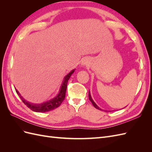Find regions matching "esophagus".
<instances>
[{"label": "esophagus", "mask_w": 152, "mask_h": 152, "mask_svg": "<svg viewBox=\"0 0 152 152\" xmlns=\"http://www.w3.org/2000/svg\"><path fill=\"white\" fill-rule=\"evenodd\" d=\"M82 65H86V61H83V62H82Z\"/></svg>", "instance_id": "1"}]
</instances>
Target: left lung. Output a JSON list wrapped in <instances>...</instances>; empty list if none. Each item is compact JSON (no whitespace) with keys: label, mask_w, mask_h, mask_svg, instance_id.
<instances>
[{"label":"left lung","mask_w":152,"mask_h":152,"mask_svg":"<svg viewBox=\"0 0 152 152\" xmlns=\"http://www.w3.org/2000/svg\"><path fill=\"white\" fill-rule=\"evenodd\" d=\"M89 100L91 102L92 104H93V106H94V107L96 108H97V109H98V110H102L99 107H98V106L94 102V101L93 100V99L91 98V94H90V92H89Z\"/></svg>","instance_id":"8db88e82"}]
</instances>
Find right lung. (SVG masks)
Wrapping results in <instances>:
<instances>
[{"label":"right lung","instance_id":"obj_1","mask_svg":"<svg viewBox=\"0 0 152 152\" xmlns=\"http://www.w3.org/2000/svg\"><path fill=\"white\" fill-rule=\"evenodd\" d=\"M75 70H72L70 73L67 74L65 79H64L63 82L61 87L60 91H59V94L56 96V97L54 98L53 99H50L49 101H48L46 102H44L42 104H33L30 103L28 102H26L23 98L22 96L20 95L17 90H16V93L19 95L20 98L22 100V102L24 103L25 105H26L27 107H28L32 111L36 112H49L50 110H53L55 108L59 107V106L61 105L62 102H63L64 99L65 98V94H66V87H67V83L68 81L70 79V77L72 75V73L74 72Z\"/></svg>","mask_w":152,"mask_h":152}]
</instances>
